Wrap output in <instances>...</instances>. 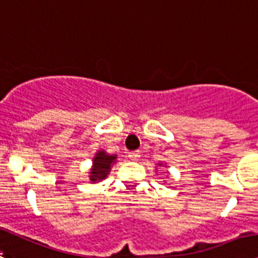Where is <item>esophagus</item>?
Returning <instances> with one entry per match:
<instances>
[{
	"label": "esophagus",
	"instance_id": "obj_1",
	"mask_svg": "<svg viewBox=\"0 0 258 258\" xmlns=\"http://www.w3.org/2000/svg\"><path fill=\"white\" fill-rule=\"evenodd\" d=\"M140 156H141V155H140L139 150H136V151H131L128 154V157L132 160V161H136V160H139Z\"/></svg>",
	"mask_w": 258,
	"mask_h": 258
}]
</instances>
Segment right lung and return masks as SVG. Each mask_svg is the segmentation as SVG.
Returning a JSON list of instances; mask_svg holds the SVG:
<instances>
[{"instance_id":"right-lung-1","label":"right lung","mask_w":258,"mask_h":258,"mask_svg":"<svg viewBox=\"0 0 258 258\" xmlns=\"http://www.w3.org/2000/svg\"><path fill=\"white\" fill-rule=\"evenodd\" d=\"M114 160H116V156H109L104 151H99L93 160V169L91 172L92 181L106 179Z\"/></svg>"}]
</instances>
